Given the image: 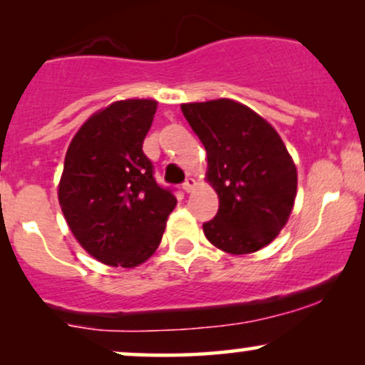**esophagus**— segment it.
Returning a JSON list of instances; mask_svg holds the SVG:
<instances>
[{
  "instance_id": "34e87169",
  "label": "esophagus",
  "mask_w": 365,
  "mask_h": 365,
  "mask_svg": "<svg viewBox=\"0 0 365 365\" xmlns=\"http://www.w3.org/2000/svg\"><path fill=\"white\" fill-rule=\"evenodd\" d=\"M194 187H195V180L194 178H187L185 183H183V190H185L187 194H188V192L194 190Z\"/></svg>"
}]
</instances>
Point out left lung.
Here are the masks:
<instances>
[{
    "label": "left lung",
    "mask_w": 365,
    "mask_h": 365,
    "mask_svg": "<svg viewBox=\"0 0 365 365\" xmlns=\"http://www.w3.org/2000/svg\"><path fill=\"white\" fill-rule=\"evenodd\" d=\"M207 153V182L220 209L202 225L212 245L250 254L278 237L297 195V168L282 137L262 116L232 99L182 104Z\"/></svg>",
    "instance_id": "8db88e82"
}]
</instances>
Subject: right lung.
<instances>
[{"label":"right lung","instance_id":"1","mask_svg":"<svg viewBox=\"0 0 365 365\" xmlns=\"http://www.w3.org/2000/svg\"><path fill=\"white\" fill-rule=\"evenodd\" d=\"M158 103L125 99L92 115L65 156L58 199L78 244L108 266L135 267L156 252L177 206L142 150Z\"/></svg>","mask_w":365,"mask_h":365}]
</instances>
